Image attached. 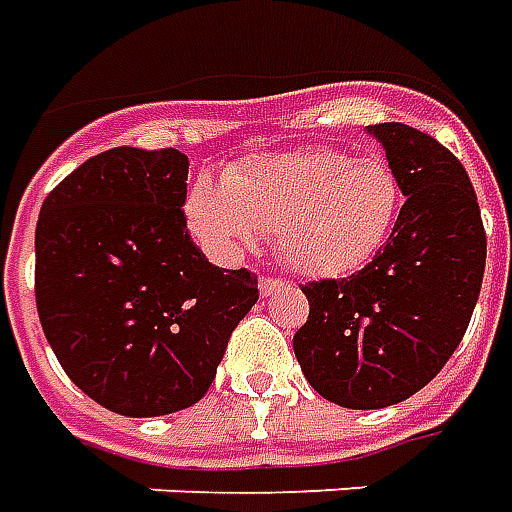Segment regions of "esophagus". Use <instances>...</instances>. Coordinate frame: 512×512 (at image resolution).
Instances as JSON below:
<instances>
[{
	"mask_svg": "<svg viewBox=\"0 0 512 512\" xmlns=\"http://www.w3.org/2000/svg\"><path fill=\"white\" fill-rule=\"evenodd\" d=\"M286 281L284 278H273V275H262V278H259V292H262L264 297L267 295H273L275 289H281V286H284Z\"/></svg>",
	"mask_w": 512,
	"mask_h": 512,
	"instance_id": "esophagus-1",
	"label": "esophagus"
}]
</instances>
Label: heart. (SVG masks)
Segmentation results:
<instances>
[{
	"label": "heart",
	"mask_w": 512,
	"mask_h": 512,
	"mask_svg": "<svg viewBox=\"0 0 512 512\" xmlns=\"http://www.w3.org/2000/svg\"><path fill=\"white\" fill-rule=\"evenodd\" d=\"M400 209V181L389 162L314 148L253 157L223 173L220 187L198 181L187 220L206 248L234 256L262 231L292 270L347 275L389 237Z\"/></svg>",
	"instance_id": "obj_1"
}]
</instances>
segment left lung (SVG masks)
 Here are the masks:
<instances>
[{"label":"left lung","instance_id":"8db88e82","mask_svg":"<svg viewBox=\"0 0 512 512\" xmlns=\"http://www.w3.org/2000/svg\"><path fill=\"white\" fill-rule=\"evenodd\" d=\"M369 132L405 195L389 242L364 270L303 286L297 364L325 400L372 411L441 372L469 328L485 273V228L469 173L436 137L405 123Z\"/></svg>","mask_w":512,"mask_h":512}]
</instances>
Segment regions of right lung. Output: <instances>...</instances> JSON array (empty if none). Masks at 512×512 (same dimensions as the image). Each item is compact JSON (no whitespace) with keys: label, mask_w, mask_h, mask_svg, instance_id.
Wrapping results in <instances>:
<instances>
[{"label":"right lung","mask_w":512,"mask_h":512,"mask_svg":"<svg viewBox=\"0 0 512 512\" xmlns=\"http://www.w3.org/2000/svg\"><path fill=\"white\" fill-rule=\"evenodd\" d=\"M176 148H110L54 187L35 228V303L65 375L121 416L204 397L228 339L259 300L250 270L195 248Z\"/></svg>","instance_id":"right-lung-1"}]
</instances>
